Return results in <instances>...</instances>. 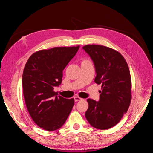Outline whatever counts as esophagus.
I'll use <instances>...</instances> for the list:
<instances>
[{
	"label": "esophagus",
	"mask_w": 153,
	"mask_h": 153,
	"mask_svg": "<svg viewBox=\"0 0 153 153\" xmlns=\"http://www.w3.org/2000/svg\"><path fill=\"white\" fill-rule=\"evenodd\" d=\"M74 100H75V101H78L82 100V99L79 97H78V96H76V97H74Z\"/></svg>",
	"instance_id": "34e87169"
}]
</instances>
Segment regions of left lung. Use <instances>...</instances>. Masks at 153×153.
I'll list each match as a JSON object with an SVG mask.
<instances>
[{
  "instance_id": "8db88e82",
  "label": "left lung",
  "mask_w": 153,
  "mask_h": 153,
  "mask_svg": "<svg viewBox=\"0 0 153 153\" xmlns=\"http://www.w3.org/2000/svg\"><path fill=\"white\" fill-rule=\"evenodd\" d=\"M93 60L97 76L94 82L101 84L99 101L88 99L85 116L92 127L108 129L119 123L129 107L131 79L128 65L119 52L99 45L82 47Z\"/></svg>"
}]
</instances>
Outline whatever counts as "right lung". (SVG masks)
<instances>
[{"mask_svg": "<svg viewBox=\"0 0 153 153\" xmlns=\"http://www.w3.org/2000/svg\"><path fill=\"white\" fill-rule=\"evenodd\" d=\"M79 46L57 47L34 53L22 74L24 97L28 113L39 127L55 131L64 125L74 105V99L53 91L62 82V71Z\"/></svg>", "mask_w": 153, "mask_h": 153, "instance_id": "add662e5", "label": "right lung"}]
</instances>
